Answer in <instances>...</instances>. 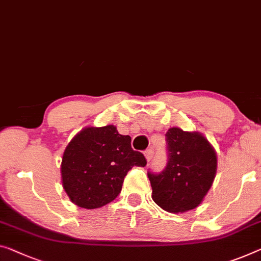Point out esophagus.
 <instances>
[{
    "label": "esophagus",
    "instance_id": "1",
    "mask_svg": "<svg viewBox=\"0 0 261 261\" xmlns=\"http://www.w3.org/2000/svg\"><path fill=\"white\" fill-rule=\"evenodd\" d=\"M144 155H145L147 162H151V161H152V158H153V150H151V149L146 150L145 152H144Z\"/></svg>",
    "mask_w": 261,
    "mask_h": 261
}]
</instances>
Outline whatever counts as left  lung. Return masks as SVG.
Returning a JSON list of instances; mask_svg holds the SVG:
<instances>
[{"label":"left lung","mask_w":261,"mask_h":261,"mask_svg":"<svg viewBox=\"0 0 261 261\" xmlns=\"http://www.w3.org/2000/svg\"><path fill=\"white\" fill-rule=\"evenodd\" d=\"M169 162L159 174L147 173L152 199L170 213L198 207L216 178L218 158L215 147L203 134L170 127L166 132Z\"/></svg>","instance_id":"left-lung-1"}]
</instances>
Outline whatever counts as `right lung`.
Returning a JSON list of instances; mask_svg holds the SVG:
<instances>
[{"label": "right lung", "instance_id": "obj_1", "mask_svg": "<svg viewBox=\"0 0 261 261\" xmlns=\"http://www.w3.org/2000/svg\"><path fill=\"white\" fill-rule=\"evenodd\" d=\"M145 165L143 153L132 150L130 136L118 134L115 125L87 126L65 147L62 186L79 207L98 208L118 196L129 170Z\"/></svg>", "mask_w": 261, "mask_h": 261}]
</instances>
